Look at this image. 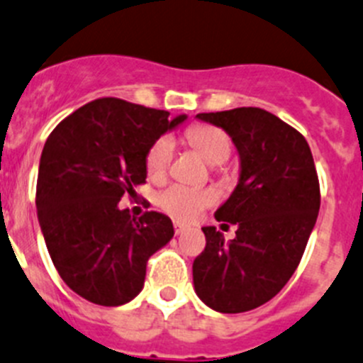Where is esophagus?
<instances>
[{
  "mask_svg": "<svg viewBox=\"0 0 363 363\" xmlns=\"http://www.w3.org/2000/svg\"><path fill=\"white\" fill-rule=\"evenodd\" d=\"M174 230H175V234H182V232L186 230V225H182V223H179V221H175L174 223Z\"/></svg>",
  "mask_w": 363,
  "mask_h": 363,
  "instance_id": "obj_1",
  "label": "esophagus"
}]
</instances>
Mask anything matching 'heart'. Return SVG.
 Segmentation results:
<instances>
[{
    "label": "heart",
    "instance_id": "heart-1",
    "mask_svg": "<svg viewBox=\"0 0 363 363\" xmlns=\"http://www.w3.org/2000/svg\"><path fill=\"white\" fill-rule=\"evenodd\" d=\"M188 140L203 160L211 164H221L228 160L232 142L227 133L214 125H195L188 131ZM174 156L172 136H161L150 145L145 157V167L150 177H163ZM218 200V193L213 188H193L184 184H172L157 195V206L181 221H191L206 207Z\"/></svg>",
    "mask_w": 363,
    "mask_h": 363
}]
</instances>
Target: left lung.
<instances>
[{"instance_id": "1", "label": "left lung", "mask_w": 363, "mask_h": 363, "mask_svg": "<svg viewBox=\"0 0 363 363\" xmlns=\"http://www.w3.org/2000/svg\"><path fill=\"white\" fill-rule=\"evenodd\" d=\"M196 118L230 136L241 172L214 213L238 227L235 238L225 241L216 227L202 228L206 250L193 262V286L213 311H253L282 291L303 257L321 206L314 157L296 129L260 108Z\"/></svg>"}]
</instances>
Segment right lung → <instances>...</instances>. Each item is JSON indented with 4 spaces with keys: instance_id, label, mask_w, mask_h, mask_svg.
<instances>
[{
    "instance_id": "1",
    "label": "right lung",
    "mask_w": 363,
    "mask_h": 363,
    "mask_svg": "<svg viewBox=\"0 0 363 363\" xmlns=\"http://www.w3.org/2000/svg\"><path fill=\"white\" fill-rule=\"evenodd\" d=\"M186 118L104 97L49 135L38 164V223L56 271L84 300L131 301L143 289L149 257L174 238L168 216L135 218L118 202L145 182L150 145Z\"/></svg>"
}]
</instances>
